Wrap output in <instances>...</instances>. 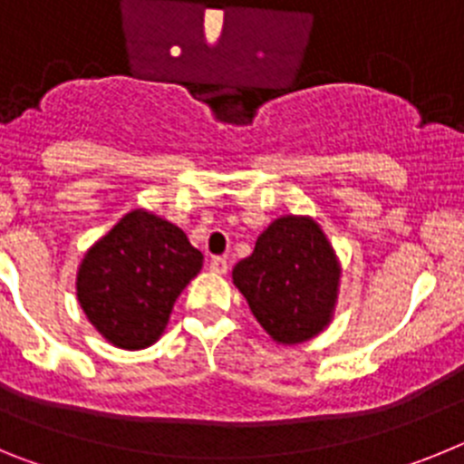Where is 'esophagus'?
Returning <instances> with one entry per match:
<instances>
[{"mask_svg": "<svg viewBox=\"0 0 464 464\" xmlns=\"http://www.w3.org/2000/svg\"><path fill=\"white\" fill-rule=\"evenodd\" d=\"M227 260L225 257H213L211 260V272L213 274H227Z\"/></svg>", "mask_w": 464, "mask_h": 464, "instance_id": "1", "label": "esophagus"}]
</instances>
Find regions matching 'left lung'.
<instances>
[{
    "label": "left lung",
    "instance_id": "obj_1",
    "mask_svg": "<svg viewBox=\"0 0 464 464\" xmlns=\"http://www.w3.org/2000/svg\"><path fill=\"white\" fill-rule=\"evenodd\" d=\"M342 267L321 225L309 216H281L237 262L232 283L256 321L283 346L309 342L330 325Z\"/></svg>",
    "mask_w": 464,
    "mask_h": 464
}]
</instances>
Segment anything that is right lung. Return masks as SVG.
<instances>
[{
  "label": "right lung",
  "mask_w": 464,
  "mask_h": 464,
  "mask_svg": "<svg viewBox=\"0 0 464 464\" xmlns=\"http://www.w3.org/2000/svg\"><path fill=\"white\" fill-rule=\"evenodd\" d=\"M202 262L181 227L134 208L88 248L76 297L106 342L125 351L149 348L162 337L174 302Z\"/></svg>",
  "instance_id": "add662e5"
}]
</instances>
